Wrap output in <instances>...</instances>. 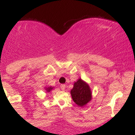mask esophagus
<instances>
[{"mask_svg":"<svg viewBox=\"0 0 135 135\" xmlns=\"http://www.w3.org/2000/svg\"><path fill=\"white\" fill-rule=\"evenodd\" d=\"M65 88H66V86L65 84H61L60 85V88H61L62 90H65Z\"/></svg>","mask_w":135,"mask_h":135,"instance_id":"esophagus-1","label":"esophagus"}]
</instances>
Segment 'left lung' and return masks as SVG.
<instances>
[{
	"mask_svg": "<svg viewBox=\"0 0 135 135\" xmlns=\"http://www.w3.org/2000/svg\"><path fill=\"white\" fill-rule=\"evenodd\" d=\"M73 101L79 106L83 107L91 99V92L88 84L81 79L74 83V88L70 91Z\"/></svg>",
	"mask_w": 135,
	"mask_h": 135,
	"instance_id": "1",
	"label": "left lung"
}]
</instances>
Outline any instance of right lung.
Returning a JSON list of instances; mask_svg holds the SVG:
<instances>
[{
  "label": "right lung",
  "instance_id": "obj_1",
  "mask_svg": "<svg viewBox=\"0 0 135 135\" xmlns=\"http://www.w3.org/2000/svg\"><path fill=\"white\" fill-rule=\"evenodd\" d=\"M46 91H47V92H49V91H50L51 90H52V88H51V87H49V88H46Z\"/></svg>",
  "mask_w": 135,
  "mask_h": 135
}]
</instances>
